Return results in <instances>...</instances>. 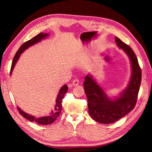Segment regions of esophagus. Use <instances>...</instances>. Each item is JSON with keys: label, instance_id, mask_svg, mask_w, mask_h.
<instances>
[{"label": "esophagus", "instance_id": "1", "mask_svg": "<svg viewBox=\"0 0 152 152\" xmlns=\"http://www.w3.org/2000/svg\"><path fill=\"white\" fill-rule=\"evenodd\" d=\"M79 84V80L78 79L73 80V82H72V86H78Z\"/></svg>", "mask_w": 152, "mask_h": 152}]
</instances>
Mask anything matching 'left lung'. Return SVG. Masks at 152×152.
<instances>
[{
  "label": "left lung",
  "instance_id": "1",
  "mask_svg": "<svg viewBox=\"0 0 152 152\" xmlns=\"http://www.w3.org/2000/svg\"><path fill=\"white\" fill-rule=\"evenodd\" d=\"M117 46L122 49L130 60L131 75L126 87L118 96H109L91 74L84 79V87L88 102L89 114L101 124L116 122L134 108L141 81V70L132 49L118 37H115Z\"/></svg>",
  "mask_w": 152,
  "mask_h": 152
}]
</instances>
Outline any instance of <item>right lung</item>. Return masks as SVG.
<instances>
[{
    "mask_svg": "<svg viewBox=\"0 0 152 152\" xmlns=\"http://www.w3.org/2000/svg\"><path fill=\"white\" fill-rule=\"evenodd\" d=\"M49 35H50L48 34L40 33L34 37V38H32L31 39L25 42L23 44H22L21 46L19 48V49L18 50V51L16 52L15 57H14L13 61L12 63V65H11V72H10L11 75L12 73L13 69L15 68L18 60L19 59L21 54L23 53L26 49L32 46V45L41 42L42 40L47 39L48 37H49ZM68 87H67L66 85H64L61 87V89H59V93L56 97V103H55L54 106L53 110H52L51 112L50 113V115L37 118L35 116L31 115L30 114L25 113L24 111H23L20 107H17V108L21 115L23 117H25V118H26L27 120L31 122H35L39 124H40V125H48V124H52L53 122H54L55 121H56V118L59 117V114H60L62 110V99L64 98V96H65V94L68 91Z\"/></svg>",
    "mask_w": 152,
    "mask_h": 152,
    "instance_id": "1",
    "label": "right lung"
}]
</instances>
